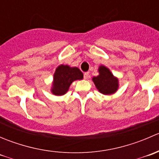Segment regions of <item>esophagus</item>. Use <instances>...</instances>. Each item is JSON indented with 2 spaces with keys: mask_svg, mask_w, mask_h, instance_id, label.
Listing matches in <instances>:
<instances>
[{
  "mask_svg": "<svg viewBox=\"0 0 159 159\" xmlns=\"http://www.w3.org/2000/svg\"><path fill=\"white\" fill-rule=\"evenodd\" d=\"M89 77V72H85V73L84 74V79H88Z\"/></svg>",
  "mask_w": 159,
  "mask_h": 159,
  "instance_id": "obj_1",
  "label": "esophagus"
}]
</instances>
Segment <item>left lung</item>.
Masks as SVG:
<instances>
[{
  "label": "left lung",
  "instance_id": "1",
  "mask_svg": "<svg viewBox=\"0 0 159 159\" xmlns=\"http://www.w3.org/2000/svg\"><path fill=\"white\" fill-rule=\"evenodd\" d=\"M99 75L93 77L92 81L98 91L105 95L113 94L119 88V81L117 77L107 67L101 65L98 68Z\"/></svg>",
  "mask_w": 159,
  "mask_h": 159
}]
</instances>
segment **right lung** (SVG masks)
Instances as JSON below:
<instances>
[{"label": "right lung", "mask_w": 159, "mask_h": 159, "mask_svg": "<svg viewBox=\"0 0 159 159\" xmlns=\"http://www.w3.org/2000/svg\"><path fill=\"white\" fill-rule=\"evenodd\" d=\"M83 73L76 67L61 65L56 68L54 74L51 91L56 96L66 94L70 85L76 80L83 79Z\"/></svg>", "instance_id": "right-lung-1"}]
</instances>
